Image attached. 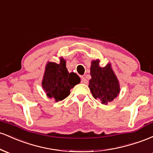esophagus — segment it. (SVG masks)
I'll use <instances>...</instances> for the list:
<instances>
[{
  "label": "esophagus",
  "instance_id": "34e87169",
  "mask_svg": "<svg viewBox=\"0 0 153 153\" xmlns=\"http://www.w3.org/2000/svg\"><path fill=\"white\" fill-rule=\"evenodd\" d=\"M81 82L83 84H87L88 83V80L85 77H82L81 78Z\"/></svg>",
  "mask_w": 153,
  "mask_h": 153
}]
</instances>
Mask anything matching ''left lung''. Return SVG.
<instances>
[{"label":"left lung","instance_id":"8db88e82","mask_svg":"<svg viewBox=\"0 0 153 153\" xmlns=\"http://www.w3.org/2000/svg\"><path fill=\"white\" fill-rule=\"evenodd\" d=\"M91 79L89 88L94 99H99L103 104L113 101L120 92V86L111 64L101 68L99 60H93L91 67Z\"/></svg>","mask_w":153,"mask_h":153}]
</instances>
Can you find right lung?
I'll return each instance as SVG.
<instances>
[{
	"label": "right lung",
	"mask_w": 153,
	"mask_h": 153,
	"mask_svg": "<svg viewBox=\"0 0 153 153\" xmlns=\"http://www.w3.org/2000/svg\"><path fill=\"white\" fill-rule=\"evenodd\" d=\"M59 64L48 62L42 79L43 89L49 98L55 101H62L71 94V89L80 82V78L75 73L68 71L66 61L60 57Z\"/></svg>",
	"instance_id": "right-lung-1"
}]
</instances>
